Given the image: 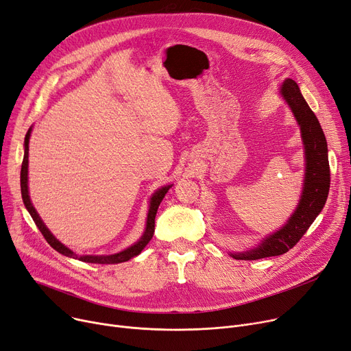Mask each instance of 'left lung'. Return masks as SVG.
<instances>
[{
    "mask_svg": "<svg viewBox=\"0 0 351 351\" xmlns=\"http://www.w3.org/2000/svg\"><path fill=\"white\" fill-rule=\"evenodd\" d=\"M282 95L298 119L306 149L304 188L298 209L287 223L267 236L259 247L241 254H232L237 261H257L270 256H280L296 245L322 212L330 189V165L327 142L315 112L304 101L299 85L287 78L282 85Z\"/></svg>",
    "mask_w": 351,
    "mask_h": 351,
    "instance_id": "8db88e82",
    "label": "left lung"
}]
</instances>
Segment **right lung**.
Instances as JSON below:
<instances>
[{
  "label": "right lung",
  "instance_id": "1",
  "mask_svg": "<svg viewBox=\"0 0 351 351\" xmlns=\"http://www.w3.org/2000/svg\"><path fill=\"white\" fill-rule=\"evenodd\" d=\"M29 135H31V128L28 129V132L25 135V152H24V159H23V166H21V195H23V200H24V205L28 209L31 217L34 219L35 225L38 226L40 232L43 233V236L45 237V241L51 245V247H53L57 252H60L64 256L68 257H73V259H78L81 262H86V263H99V265H112V263H122L126 262L129 259H132V257L138 256L143 247L149 243V241L154 236L155 232V216L158 212V208L160 205L162 199L165 197L166 192H168L172 185L168 186H163L159 191H156L154 193V196L151 197V206H149V213H147V220H146V229L143 236L139 239V242H136L134 246L125 249L123 252H119L117 254H110V256H78L73 253L72 250H69L66 246H64L61 242H58L57 239L52 236V233L47 229V226L44 225V222L41 220V217L36 213V210L34 209L32 204H31V199L28 195V143H29Z\"/></svg>",
  "mask_w": 351,
  "mask_h": 351
}]
</instances>
